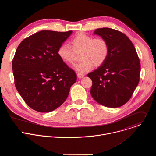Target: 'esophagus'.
Masks as SVG:
<instances>
[{
  "label": "esophagus",
  "instance_id": "1",
  "mask_svg": "<svg viewBox=\"0 0 156 156\" xmlns=\"http://www.w3.org/2000/svg\"><path fill=\"white\" fill-rule=\"evenodd\" d=\"M77 76L78 78H82L84 76V74H81V73H78L77 75Z\"/></svg>",
  "mask_w": 156,
  "mask_h": 156
}]
</instances>
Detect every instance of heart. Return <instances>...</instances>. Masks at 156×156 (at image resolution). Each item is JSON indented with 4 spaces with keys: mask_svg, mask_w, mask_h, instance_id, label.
Masks as SVG:
<instances>
[{
    "mask_svg": "<svg viewBox=\"0 0 156 156\" xmlns=\"http://www.w3.org/2000/svg\"><path fill=\"white\" fill-rule=\"evenodd\" d=\"M70 47L63 44L57 50L59 58L67 64H72L75 61V53H80L79 63L73 66L75 71L84 73L90 70L94 65L99 66L106 60L108 54V46L107 41L102 38H95L80 33L70 41Z\"/></svg>",
    "mask_w": 156,
    "mask_h": 156,
    "instance_id": "b5f03b06",
    "label": "heart"
}]
</instances>
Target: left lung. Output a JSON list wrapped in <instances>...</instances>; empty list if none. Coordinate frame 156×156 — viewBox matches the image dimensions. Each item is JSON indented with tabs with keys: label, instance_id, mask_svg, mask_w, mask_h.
<instances>
[{
	"label": "left lung",
	"instance_id": "left-lung-1",
	"mask_svg": "<svg viewBox=\"0 0 156 156\" xmlns=\"http://www.w3.org/2000/svg\"><path fill=\"white\" fill-rule=\"evenodd\" d=\"M94 34L107 41L108 54L102 65L87 74L93 81L91 94L104 106L119 107L129 101L139 83V57L130 39L122 32L102 28Z\"/></svg>",
	"mask_w": 156,
	"mask_h": 156
}]
</instances>
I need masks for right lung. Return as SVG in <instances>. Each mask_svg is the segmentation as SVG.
Segmentation results:
<instances>
[{
  "instance_id": "add662e5",
  "label": "right lung",
  "mask_w": 156,
  "mask_h": 156,
  "mask_svg": "<svg viewBox=\"0 0 156 156\" xmlns=\"http://www.w3.org/2000/svg\"><path fill=\"white\" fill-rule=\"evenodd\" d=\"M72 33L43 30L25 39L16 49L12 61L15 87L37 112H50L60 107L76 81L75 72L57 55Z\"/></svg>"
}]
</instances>
